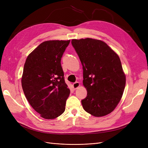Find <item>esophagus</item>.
Instances as JSON below:
<instances>
[{"instance_id":"1","label":"esophagus","mask_w":148,"mask_h":148,"mask_svg":"<svg viewBox=\"0 0 148 148\" xmlns=\"http://www.w3.org/2000/svg\"><path fill=\"white\" fill-rule=\"evenodd\" d=\"M80 86V83L79 82H75L73 84V87L74 89H76L77 88Z\"/></svg>"}]
</instances>
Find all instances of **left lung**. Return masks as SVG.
Returning a JSON list of instances; mask_svg holds the SVG:
<instances>
[{
  "mask_svg": "<svg viewBox=\"0 0 148 148\" xmlns=\"http://www.w3.org/2000/svg\"><path fill=\"white\" fill-rule=\"evenodd\" d=\"M83 70L87 97L82 100L84 110L101 117L110 113L119 103L126 79L121 60L104 42L92 38L72 40Z\"/></svg>",
  "mask_w": 148,
  "mask_h": 148,
  "instance_id": "1",
  "label": "left lung"
}]
</instances>
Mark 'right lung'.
<instances>
[{
	"mask_svg": "<svg viewBox=\"0 0 148 148\" xmlns=\"http://www.w3.org/2000/svg\"><path fill=\"white\" fill-rule=\"evenodd\" d=\"M69 42H43L27 56L24 65L23 92L30 106L44 119L56 118L65 110L70 90L60 61Z\"/></svg>",
	"mask_w": 148,
	"mask_h": 148,
	"instance_id": "1",
	"label": "right lung"
}]
</instances>
